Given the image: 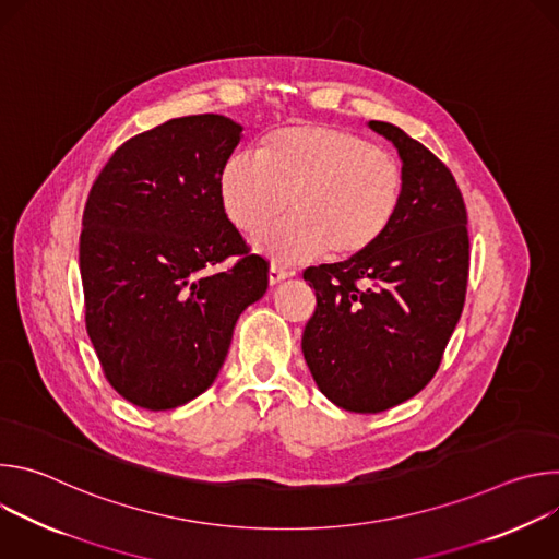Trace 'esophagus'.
I'll return each instance as SVG.
<instances>
[{
    "instance_id": "obj_1",
    "label": "esophagus",
    "mask_w": 559,
    "mask_h": 559,
    "mask_svg": "<svg viewBox=\"0 0 559 559\" xmlns=\"http://www.w3.org/2000/svg\"><path fill=\"white\" fill-rule=\"evenodd\" d=\"M267 278H270V285L274 287V285L283 283L285 278H289V274H287L285 270H281V267H276V265H272V267H270V272H267Z\"/></svg>"
}]
</instances>
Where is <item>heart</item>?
Masks as SVG:
<instances>
[{"label": "heart", "mask_w": 559, "mask_h": 559, "mask_svg": "<svg viewBox=\"0 0 559 559\" xmlns=\"http://www.w3.org/2000/svg\"><path fill=\"white\" fill-rule=\"evenodd\" d=\"M403 168L362 136L325 123L270 134L259 154L236 152L221 168L218 197L229 223L254 236V250L278 265L352 259L380 241L403 201Z\"/></svg>", "instance_id": "b5f03b06"}]
</instances>
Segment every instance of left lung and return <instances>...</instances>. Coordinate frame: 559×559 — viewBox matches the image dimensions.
<instances>
[{
	"instance_id": "8db88e82",
	"label": "left lung",
	"mask_w": 559,
	"mask_h": 559,
	"mask_svg": "<svg viewBox=\"0 0 559 559\" xmlns=\"http://www.w3.org/2000/svg\"><path fill=\"white\" fill-rule=\"evenodd\" d=\"M403 162V201L367 252L305 270L316 311L302 356L330 401L356 414L427 386L460 321L468 278L466 207L440 158L397 126L369 121Z\"/></svg>"
}]
</instances>
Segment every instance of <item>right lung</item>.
I'll list each match as a JSON object with an SVG mask.
<instances>
[{
  "label": "right lung",
  "mask_w": 559,
  "mask_h": 559,
  "mask_svg": "<svg viewBox=\"0 0 559 559\" xmlns=\"http://www.w3.org/2000/svg\"><path fill=\"white\" fill-rule=\"evenodd\" d=\"M243 126L223 115L170 119L126 141L84 210L79 270L86 330L112 389L168 412L218 376L238 316L267 289L218 197ZM229 255L239 261L212 273Z\"/></svg>",
  "instance_id": "obj_1"
}]
</instances>
